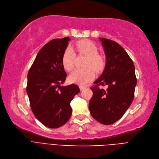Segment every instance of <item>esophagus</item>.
Returning a JSON list of instances; mask_svg holds the SVG:
<instances>
[{
    "label": "esophagus",
    "mask_w": 159,
    "mask_h": 159,
    "mask_svg": "<svg viewBox=\"0 0 159 159\" xmlns=\"http://www.w3.org/2000/svg\"><path fill=\"white\" fill-rule=\"evenodd\" d=\"M79 88H80V90H84V89L86 88V86H83V85H80L79 86Z\"/></svg>",
    "instance_id": "34e87169"
}]
</instances>
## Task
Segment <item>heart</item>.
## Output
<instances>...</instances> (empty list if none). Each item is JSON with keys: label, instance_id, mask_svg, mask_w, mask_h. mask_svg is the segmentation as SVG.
<instances>
[{"label": "heart", "instance_id": "b5f03b06", "mask_svg": "<svg viewBox=\"0 0 159 159\" xmlns=\"http://www.w3.org/2000/svg\"><path fill=\"white\" fill-rule=\"evenodd\" d=\"M73 47L79 54L87 55L84 63V69L75 70L69 76V80L80 84H84L94 78L95 73L100 72L104 67V59L98 53L97 46L88 39H82L76 42ZM75 53L72 48H67L62 56V65L67 71L72 70L74 67Z\"/></svg>", "mask_w": 159, "mask_h": 159}]
</instances>
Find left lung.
Returning <instances> with one entry per match:
<instances>
[{"label":"left lung","instance_id":"obj_1","mask_svg":"<svg viewBox=\"0 0 159 159\" xmlns=\"http://www.w3.org/2000/svg\"><path fill=\"white\" fill-rule=\"evenodd\" d=\"M106 56L103 73L91 87L93 96L89 110L100 124L111 125L125 114L134 98L137 78L135 66L120 45L111 39L100 38ZM108 86L106 90L100 85Z\"/></svg>","mask_w":159,"mask_h":159}]
</instances>
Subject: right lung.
<instances>
[{"label": "right lung", "instance_id": "obj_1", "mask_svg": "<svg viewBox=\"0 0 159 159\" xmlns=\"http://www.w3.org/2000/svg\"><path fill=\"white\" fill-rule=\"evenodd\" d=\"M69 38L53 39L40 49L28 73L26 92L35 117L52 129L65 124L70 119V105L80 92L74 84L61 86L66 73L62 65V56Z\"/></svg>", "mask_w": 159, "mask_h": 159}]
</instances>
